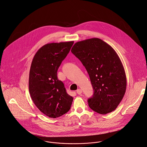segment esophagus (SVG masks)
I'll return each instance as SVG.
<instances>
[{
  "instance_id": "obj_1",
  "label": "esophagus",
  "mask_w": 147,
  "mask_h": 147,
  "mask_svg": "<svg viewBox=\"0 0 147 147\" xmlns=\"http://www.w3.org/2000/svg\"><path fill=\"white\" fill-rule=\"evenodd\" d=\"M77 93L78 94H80L82 93V90H80V89H78L77 90Z\"/></svg>"
}]
</instances>
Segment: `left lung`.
<instances>
[{"label":"left lung","mask_w":147,"mask_h":147,"mask_svg":"<svg viewBox=\"0 0 147 147\" xmlns=\"http://www.w3.org/2000/svg\"><path fill=\"white\" fill-rule=\"evenodd\" d=\"M71 52L86 69L94 93L88 100L94 111L107 114L114 111L126 89L124 68L115 50L98 38L76 42Z\"/></svg>","instance_id":"8db88e82"}]
</instances>
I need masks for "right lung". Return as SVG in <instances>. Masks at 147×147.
<instances>
[{"label": "right lung", "mask_w": 147, "mask_h": 147, "mask_svg": "<svg viewBox=\"0 0 147 147\" xmlns=\"http://www.w3.org/2000/svg\"><path fill=\"white\" fill-rule=\"evenodd\" d=\"M73 44H47L37 51L31 63L28 81L31 97L39 110L51 118L67 113L73 100L57 77V69Z\"/></svg>", "instance_id": "right-lung-1"}]
</instances>
